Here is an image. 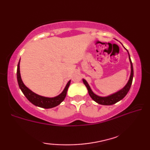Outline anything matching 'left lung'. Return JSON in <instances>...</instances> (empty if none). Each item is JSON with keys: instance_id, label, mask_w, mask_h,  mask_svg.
Wrapping results in <instances>:
<instances>
[{"instance_id": "left-lung-1", "label": "left lung", "mask_w": 150, "mask_h": 150, "mask_svg": "<svg viewBox=\"0 0 150 150\" xmlns=\"http://www.w3.org/2000/svg\"><path fill=\"white\" fill-rule=\"evenodd\" d=\"M124 48H125V47H124ZM126 50H127V51L128 52V54H129V59L130 64H131V75H130L129 79L128 80L127 83L126 84V85L124 86L122 88H121L120 90H119L116 93H113V94L108 95V96H105V97L99 96V95H97L95 94V93H93V91L90 87L89 84H88L87 81H86L85 79H82L83 83L84 84V85L86 86V88H87L88 94H89L90 97L92 98L93 100L95 101L96 103L101 104V105H113V104L116 103L119 101H120L121 99H122L124 97L127 95L128 92H129V91L130 89V88H131V86L132 84V82H133V64H132L131 57H130L129 51H128L127 49Z\"/></svg>"}]
</instances>
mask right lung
Instances as JSON below:
<instances>
[{"mask_svg":"<svg viewBox=\"0 0 150 150\" xmlns=\"http://www.w3.org/2000/svg\"><path fill=\"white\" fill-rule=\"evenodd\" d=\"M19 64H20V60L19 61L18 65H17V82H18L19 88L22 91L23 95H25V97L29 100L32 104L34 105L38 106V107L45 108V109H49V108H52L55 107L62 103L64 100L65 97L66 96L67 91H68V87L70 84L71 80H69L66 86H65L64 89L63 90L62 93L57 96L53 97H47L39 95L36 93H34L33 91H31L30 88H28L23 83L22 80H21V74H20V70H19Z\"/></svg>","mask_w":150,"mask_h":150,"instance_id":"obj_1","label":"right lung"}]
</instances>
